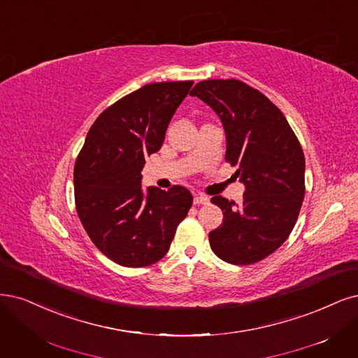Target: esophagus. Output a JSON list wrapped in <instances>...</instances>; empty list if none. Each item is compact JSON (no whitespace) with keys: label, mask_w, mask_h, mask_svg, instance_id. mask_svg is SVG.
Instances as JSON below:
<instances>
[{"label":"esophagus","mask_w":358,"mask_h":358,"mask_svg":"<svg viewBox=\"0 0 358 358\" xmlns=\"http://www.w3.org/2000/svg\"><path fill=\"white\" fill-rule=\"evenodd\" d=\"M208 196L204 194H194V204H207Z\"/></svg>","instance_id":"esophagus-1"}]
</instances>
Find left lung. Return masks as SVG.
<instances>
[{
  "mask_svg": "<svg viewBox=\"0 0 358 358\" xmlns=\"http://www.w3.org/2000/svg\"><path fill=\"white\" fill-rule=\"evenodd\" d=\"M191 96L210 106L225 130V159L238 166L243 201L215 195L224 222L208 234L222 261L250 265L275 252L292 232L305 195L302 146L281 110L240 80H207Z\"/></svg>",
  "mask_w": 358,
  "mask_h": 358,
  "instance_id": "8db88e82",
  "label": "left lung"
}]
</instances>
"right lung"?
Instances as JSON below:
<instances>
[{
	"label": "right lung",
	"mask_w": 358,
	"mask_h": 358,
	"mask_svg": "<svg viewBox=\"0 0 358 358\" xmlns=\"http://www.w3.org/2000/svg\"><path fill=\"white\" fill-rule=\"evenodd\" d=\"M192 84L152 83L124 96L97 117L76 162L78 217L96 248L121 266L164 257L191 208L192 195L179 185L143 191L142 169Z\"/></svg>",
	"instance_id": "obj_1"
}]
</instances>
